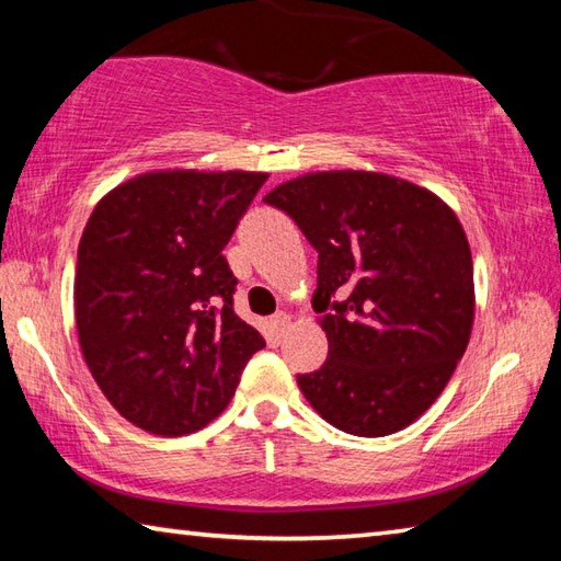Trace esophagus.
I'll return each instance as SVG.
<instances>
[{
    "label": "esophagus",
    "mask_w": 561,
    "mask_h": 561,
    "mask_svg": "<svg viewBox=\"0 0 561 561\" xmlns=\"http://www.w3.org/2000/svg\"><path fill=\"white\" fill-rule=\"evenodd\" d=\"M272 327H274V331H277V336H282L284 331H287V327H289V314H287V311H277V314L272 317Z\"/></svg>",
    "instance_id": "1"
}]
</instances>
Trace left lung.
I'll use <instances>...</instances> for the list:
<instances>
[{"instance_id":"1","label":"left lung","mask_w":561,"mask_h":561,"mask_svg":"<svg viewBox=\"0 0 561 561\" xmlns=\"http://www.w3.org/2000/svg\"><path fill=\"white\" fill-rule=\"evenodd\" d=\"M319 252L329 356L297 383L334 428L381 438L435 403L468 348L472 254L458 217L408 180L329 170L264 195Z\"/></svg>"}]
</instances>
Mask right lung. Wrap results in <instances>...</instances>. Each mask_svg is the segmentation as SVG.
<instances>
[{"label":"right lung","mask_w":561,"mask_h":561,"mask_svg":"<svg viewBox=\"0 0 561 561\" xmlns=\"http://www.w3.org/2000/svg\"><path fill=\"white\" fill-rule=\"evenodd\" d=\"M264 180L158 170L93 207L76 264V329L103 396L138 428L168 438L205 428L264 346L234 314L222 254Z\"/></svg>","instance_id":"obj_1"}]
</instances>
